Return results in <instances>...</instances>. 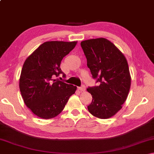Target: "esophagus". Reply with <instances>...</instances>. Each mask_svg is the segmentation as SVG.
<instances>
[{
	"label": "esophagus",
	"mask_w": 154,
	"mask_h": 154,
	"mask_svg": "<svg viewBox=\"0 0 154 154\" xmlns=\"http://www.w3.org/2000/svg\"><path fill=\"white\" fill-rule=\"evenodd\" d=\"M78 90H79L80 92H85V87L84 86V85H82V87L78 88Z\"/></svg>",
	"instance_id": "34e87169"
}]
</instances>
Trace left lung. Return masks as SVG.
Wrapping results in <instances>:
<instances>
[{
  "instance_id": "left-lung-1",
  "label": "left lung",
  "mask_w": 154,
  "mask_h": 154,
  "mask_svg": "<svg viewBox=\"0 0 154 154\" xmlns=\"http://www.w3.org/2000/svg\"><path fill=\"white\" fill-rule=\"evenodd\" d=\"M81 46L92 77L100 83L87 89L92 96L88 111L98 118H110L122 108L128 95L131 77L126 58L105 38L82 41Z\"/></svg>"
}]
</instances>
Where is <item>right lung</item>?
Listing matches in <instances>:
<instances>
[{"label":"right lung","mask_w":154,"mask_h":154,"mask_svg":"<svg viewBox=\"0 0 154 154\" xmlns=\"http://www.w3.org/2000/svg\"><path fill=\"white\" fill-rule=\"evenodd\" d=\"M77 41H48L28 57L20 78V90L25 105L36 116L55 118L63 110L77 87L55 77L62 74L60 63L76 45Z\"/></svg>","instance_id":"obj_1"}]
</instances>
